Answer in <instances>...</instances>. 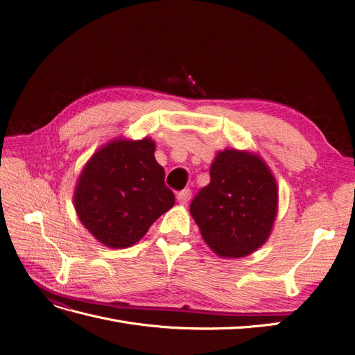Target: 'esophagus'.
<instances>
[{"label": "esophagus", "instance_id": "esophagus-1", "mask_svg": "<svg viewBox=\"0 0 355 355\" xmlns=\"http://www.w3.org/2000/svg\"><path fill=\"white\" fill-rule=\"evenodd\" d=\"M176 198H178V202H179V204H182V206H187L188 201L191 200V191H189V189L180 191L179 194L176 196Z\"/></svg>", "mask_w": 355, "mask_h": 355}]
</instances>
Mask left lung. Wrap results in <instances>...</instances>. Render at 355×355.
<instances>
[{
  "instance_id": "obj_1",
  "label": "left lung",
  "mask_w": 355,
  "mask_h": 355,
  "mask_svg": "<svg viewBox=\"0 0 355 355\" xmlns=\"http://www.w3.org/2000/svg\"><path fill=\"white\" fill-rule=\"evenodd\" d=\"M201 237L220 257L237 259L262 247L278 213V185L263 158L227 148L210 166V184L189 207Z\"/></svg>"
}]
</instances>
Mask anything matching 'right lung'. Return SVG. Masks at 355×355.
Segmentation results:
<instances>
[{"label":"right lung","instance_id":"right-lung-1","mask_svg":"<svg viewBox=\"0 0 355 355\" xmlns=\"http://www.w3.org/2000/svg\"><path fill=\"white\" fill-rule=\"evenodd\" d=\"M151 137H116L84 164L73 191V207L93 237L110 249L141 240L161 214L175 206L164 185V168Z\"/></svg>","mask_w":355,"mask_h":355}]
</instances>
